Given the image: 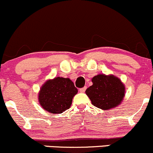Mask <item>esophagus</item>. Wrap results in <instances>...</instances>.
Returning <instances> with one entry per match:
<instances>
[{"label": "esophagus", "instance_id": "esophagus-1", "mask_svg": "<svg viewBox=\"0 0 153 153\" xmlns=\"http://www.w3.org/2000/svg\"><path fill=\"white\" fill-rule=\"evenodd\" d=\"M86 88H87V87H84V88H80V89H79V91L81 92V93H84V92L85 91V90H86Z\"/></svg>", "mask_w": 153, "mask_h": 153}]
</instances>
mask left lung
I'll return each mask as SVG.
<instances>
[{"mask_svg": "<svg viewBox=\"0 0 153 153\" xmlns=\"http://www.w3.org/2000/svg\"><path fill=\"white\" fill-rule=\"evenodd\" d=\"M93 85L85 93L91 102L99 109L107 110L119 105L125 96V87L114 76L98 74L92 79Z\"/></svg>", "mask_w": 153, "mask_h": 153, "instance_id": "1", "label": "left lung"}]
</instances>
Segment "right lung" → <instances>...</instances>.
Listing matches in <instances>:
<instances>
[{
  "mask_svg": "<svg viewBox=\"0 0 153 153\" xmlns=\"http://www.w3.org/2000/svg\"><path fill=\"white\" fill-rule=\"evenodd\" d=\"M78 90L68 78L56 77L49 80L40 90L39 101L46 111L61 114L70 108L73 97Z\"/></svg>",
  "mask_w": 153,
  "mask_h": 153,
  "instance_id": "obj_1",
  "label": "right lung"
}]
</instances>
